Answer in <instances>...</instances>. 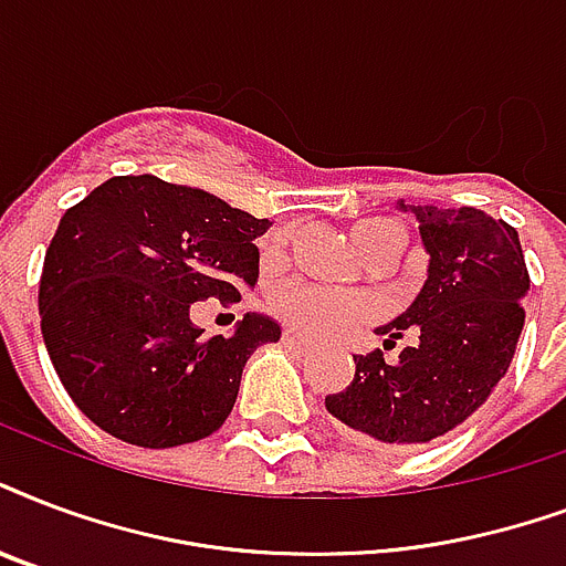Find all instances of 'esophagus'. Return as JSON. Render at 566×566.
<instances>
[{
    "label": "esophagus",
    "mask_w": 566,
    "mask_h": 566,
    "mask_svg": "<svg viewBox=\"0 0 566 566\" xmlns=\"http://www.w3.org/2000/svg\"><path fill=\"white\" fill-rule=\"evenodd\" d=\"M282 340H284V347H291V350H308V347H312V340L302 338L300 332H291V329L282 332Z\"/></svg>",
    "instance_id": "1"
}]
</instances>
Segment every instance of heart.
Returning a JSON list of instances; mask_svg holds the SVG:
<instances>
[{
  "instance_id": "heart-1",
  "label": "heart",
  "mask_w": 566,
  "mask_h": 566,
  "mask_svg": "<svg viewBox=\"0 0 566 566\" xmlns=\"http://www.w3.org/2000/svg\"><path fill=\"white\" fill-rule=\"evenodd\" d=\"M350 237L365 261L379 254L398 258L407 245L403 228L391 219H361L353 226ZM270 308L284 326L308 338H329V335L370 321L377 314V302L365 293H338L326 291L321 284L291 282L273 293Z\"/></svg>"
}]
</instances>
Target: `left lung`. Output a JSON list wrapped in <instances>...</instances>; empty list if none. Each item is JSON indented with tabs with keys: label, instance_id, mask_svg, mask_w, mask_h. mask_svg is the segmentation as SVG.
Wrapping results in <instances>:
<instances>
[{
	"label": "left lung",
	"instance_id": "8db88e82",
	"mask_svg": "<svg viewBox=\"0 0 566 566\" xmlns=\"http://www.w3.org/2000/svg\"><path fill=\"white\" fill-rule=\"evenodd\" d=\"M400 210L416 213L430 266L416 302L377 332L386 350L403 335L409 344L395 361L382 350L353 356L350 386L326 395V409L382 446H424L463 424L511 368L528 270L504 219L474 207L400 201Z\"/></svg>",
	"mask_w": 566,
	"mask_h": 566
}]
</instances>
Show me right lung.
I'll return each mask as SVG.
<instances>
[{
    "label": "right lung",
    "instance_id": "right-lung-1",
    "mask_svg": "<svg viewBox=\"0 0 566 566\" xmlns=\"http://www.w3.org/2000/svg\"><path fill=\"white\" fill-rule=\"evenodd\" d=\"M273 226L205 189L112 178L73 205L46 249L41 332L73 403L120 442L175 448L210 437L279 323L245 314L205 338L192 302H240L258 282L254 240Z\"/></svg>",
    "mask_w": 566,
    "mask_h": 566
}]
</instances>
